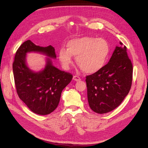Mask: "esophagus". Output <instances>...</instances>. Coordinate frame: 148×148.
<instances>
[{
    "mask_svg": "<svg viewBox=\"0 0 148 148\" xmlns=\"http://www.w3.org/2000/svg\"><path fill=\"white\" fill-rule=\"evenodd\" d=\"M73 80H75V81H76V82H78V81H80V80H81V79L79 77H78V76L74 75V76L73 77Z\"/></svg>",
    "mask_w": 148,
    "mask_h": 148,
    "instance_id": "obj_1",
    "label": "esophagus"
}]
</instances>
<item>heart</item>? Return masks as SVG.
<instances>
[{"label":"heart","mask_w":148,"mask_h":148,"mask_svg":"<svg viewBox=\"0 0 148 148\" xmlns=\"http://www.w3.org/2000/svg\"><path fill=\"white\" fill-rule=\"evenodd\" d=\"M66 49L59 51L60 63L68 69L73 62V56L80 68L88 74H94L106 65L110 53L108 42L104 39L89 36L74 38L66 44Z\"/></svg>","instance_id":"heart-1"}]
</instances>
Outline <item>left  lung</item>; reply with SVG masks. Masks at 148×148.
<instances>
[{
    "instance_id": "left-lung-1",
    "label": "left lung",
    "mask_w": 148,
    "mask_h": 148,
    "mask_svg": "<svg viewBox=\"0 0 148 148\" xmlns=\"http://www.w3.org/2000/svg\"><path fill=\"white\" fill-rule=\"evenodd\" d=\"M116 46L112 56L98 72L86 77L88 99L91 109L99 114L118 107L128 95L133 79V65L127 47Z\"/></svg>"
}]
</instances>
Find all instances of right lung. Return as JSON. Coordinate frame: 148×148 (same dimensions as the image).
Here are the masks:
<instances>
[{
  "label": "right lung",
  "mask_w": 148,
  "mask_h": 148,
  "mask_svg": "<svg viewBox=\"0 0 148 148\" xmlns=\"http://www.w3.org/2000/svg\"><path fill=\"white\" fill-rule=\"evenodd\" d=\"M29 52L42 53L55 59V50L51 45L43 47L27 40L17 50L12 64L19 98L34 113L46 115L58 106L62 92L71 82L73 75L54 66L50 58H47L46 66L42 71L32 72L26 64V54Z\"/></svg>",
  "instance_id": "add662e5"
}]
</instances>
